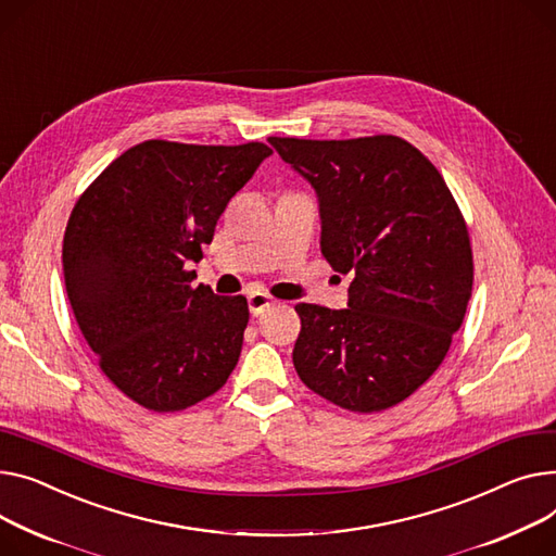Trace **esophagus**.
I'll use <instances>...</instances> for the list:
<instances>
[{"label": "esophagus", "mask_w": 556, "mask_h": 556, "mask_svg": "<svg viewBox=\"0 0 556 556\" xmlns=\"http://www.w3.org/2000/svg\"><path fill=\"white\" fill-rule=\"evenodd\" d=\"M270 306H275V300L268 298V294H264V292H252L248 298V308H250L252 317L264 315Z\"/></svg>", "instance_id": "34e87169"}]
</instances>
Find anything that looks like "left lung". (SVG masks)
I'll return each mask as SVG.
<instances>
[{
  "instance_id": "1",
  "label": "left lung",
  "mask_w": 556,
  "mask_h": 556,
  "mask_svg": "<svg viewBox=\"0 0 556 556\" xmlns=\"http://www.w3.org/2000/svg\"><path fill=\"white\" fill-rule=\"evenodd\" d=\"M268 142L313 185L326 262L355 275L349 308L294 306V368L342 409H389L433 376L465 319L473 281L465 218L440 172L397 136Z\"/></svg>"
}]
</instances>
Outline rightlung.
Listing matches in <instances>:
<instances>
[{
    "mask_svg": "<svg viewBox=\"0 0 556 556\" xmlns=\"http://www.w3.org/2000/svg\"><path fill=\"white\" fill-rule=\"evenodd\" d=\"M273 150L264 142L144 140L73 207L62 245L66 294L104 376L159 414L224 387L241 355L245 298L192 286L218 216Z\"/></svg>",
    "mask_w": 556,
    "mask_h": 556,
    "instance_id": "add662e5",
    "label": "right lung"
}]
</instances>
